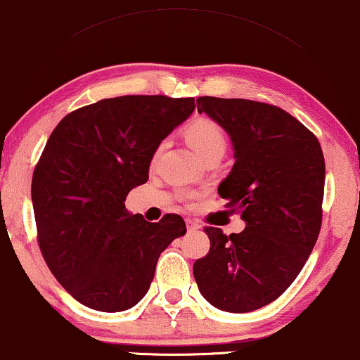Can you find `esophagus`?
I'll return each instance as SVG.
<instances>
[{
  "instance_id": "1",
  "label": "esophagus",
  "mask_w": 360,
  "mask_h": 360,
  "mask_svg": "<svg viewBox=\"0 0 360 360\" xmlns=\"http://www.w3.org/2000/svg\"><path fill=\"white\" fill-rule=\"evenodd\" d=\"M186 226H188V231H189V233H193V231L201 229V226H199L198 222L193 221V219H186Z\"/></svg>"
}]
</instances>
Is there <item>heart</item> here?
<instances>
[{
	"mask_svg": "<svg viewBox=\"0 0 360 360\" xmlns=\"http://www.w3.org/2000/svg\"><path fill=\"white\" fill-rule=\"evenodd\" d=\"M186 139L191 148L199 154L202 159L209 156H222L227 149V134L222 126L211 117H198L191 121L184 131ZM158 153L154 154L156 159ZM186 199H193L194 194H186Z\"/></svg>",
	"mask_w": 360,
	"mask_h": 360,
	"instance_id": "1",
	"label": "heart"
}]
</instances>
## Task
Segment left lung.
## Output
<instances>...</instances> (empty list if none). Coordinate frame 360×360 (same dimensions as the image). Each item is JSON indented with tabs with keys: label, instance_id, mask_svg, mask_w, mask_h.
Listing matches in <instances>:
<instances>
[{
	"label": "left lung",
	"instance_id": "left-lung-1",
	"mask_svg": "<svg viewBox=\"0 0 360 360\" xmlns=\"http://www.w3.org/2000/svg\"><path fill=\"white\" fill-rule=\"evenodd\" d=\"M195 103L233 141L236 162L217 191L245 229L226 236L204 227L211 249L194 262V279L214 307L251 312L292 284L316 245L324 154L314 133L274 104L212 96Z\"/></svg>",
	"mask_w": 360,
	"mask_h": 360
}]
</instances>
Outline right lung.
Returning a JSON list of instances; mask_svg holds the SVG:
<instances>
[{
	"label": "right lung",
	"instance_id": "right-lung-1",
	"mask_svg": "<svg viewBox=\"0 0 360 360\" xmlns=\"http://www.w3.org/2000/svg\"><path fill=\"white\" fill-rule=\"evenodd\" d=\"M193 111L194 98L129 94L76 109L49 136L31 181L36 238L53 276L86 307L136 306L161 252L186 234L179 214L148 222L124 201Z\"/></svg>",
	"mask_w": 360,
	"mask_h": 360
}]
</instances>
